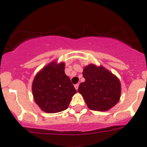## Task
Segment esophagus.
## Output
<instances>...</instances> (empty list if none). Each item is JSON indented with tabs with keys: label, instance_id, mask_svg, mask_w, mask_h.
Wrapping results in <instances>:
<instances>
[{
	"label": "esophagus",
	"instance_id": "esophagus-1",
	"mask_svg": "<svg viewBox=\"0 0 147 147\" xmlns=\"http://www.w3.org/2000/svg\"><path fill=\"white\" fill-rule=\"evenodd\" d=\"M78 87H79V84H75V88L77 90H78Z\"/></svg>",
	"mask_w": 147,
	"mask_h": 147
}]
</instances>
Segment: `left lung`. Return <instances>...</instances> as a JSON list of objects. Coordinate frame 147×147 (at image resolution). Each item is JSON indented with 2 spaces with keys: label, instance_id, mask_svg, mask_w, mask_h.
Returning <instances> with one entry per match:
<instances>
[{
  "label": "left lung",
  "instance_id": "1",
  "mask_svg": "<svg viewBox=\"0 0 147 147\" xmlns=\"http://www.w3.org/2000/svg\"><path fill=\"white\" fill-rule=\"evenodd\" d=\"M82 75L85 81L80 83L78 91L89 109L105 112L119 102L121 84L112 72L102 66L90 64L84 68Z\"/></svg>",
  "mask_w": 147,
  "mask_h": 147
}]
</instances>
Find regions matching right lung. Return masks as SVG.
<instances>
[{
    "mask_svg": "<svg viewBox=\"0 0 147 147\" xmlns=\"http://www.w3.org/2000/svg\"><path fill=\"white\" fill-rule=\"evenodd\" d=\"M65 63L53 61L44 67L32 84L34 100L47 113H57L67 109L72 97L77 92L69 77L65 73Z\"/></svg>",
    "mask_w": 147,
    "mask_h": 147,
    "instance_id": "right-lung-1",
    "label": "right lung"
}]
</instances>
